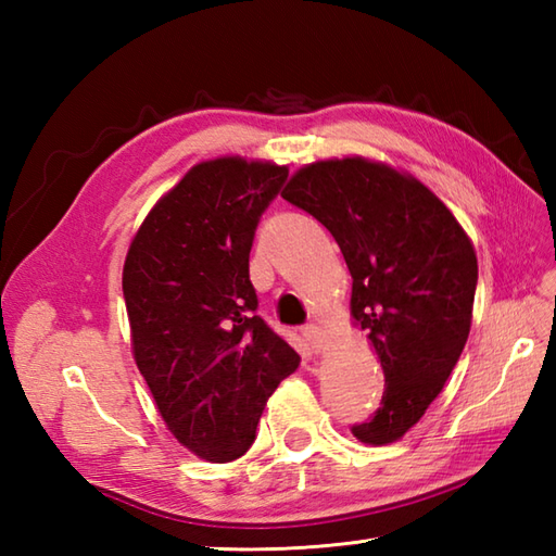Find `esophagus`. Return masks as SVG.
Segmentation results:
<instances>
[{"mask_svg": "<svg viewBox=\"0 0 556 556\" xmlns=\"http://www.w3.org/2000/svg\"><path fill=\"white\" fill-rule=\"evenodd\" d=\"M303 334H305V339H308V344L315 349V351H323L325 349V344H327V337H325V332L317 325H308L303 329Z\"/></svg>", "mask_w": 556, "mask_h": 556, "instance_id": "esophagus-1", "label": "esophagus"}]
</instances>
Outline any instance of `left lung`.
<instances>
[{
	"label": "left lung",
	"mask_w": 556,
	"mask_h": 556,
	"mask_svg": "<svg viewBox=\"0 0 556 556\" xmlns=\"http://www.w3.org/2000/svg\"><path fill=\"white\" fill-rule=\"evenodd\" d=\"M281 198L323 222L344 253L351 317L384 372L382 406L351 432L363 444H392L425 416L466 346L473 241L416 176L368 157L305 164Z\"/></svg>",
	"instance_id": "1"
}]
</instances>
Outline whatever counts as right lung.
Instances as JSON below:
<instances>
[{
    "instance_id": "obj_1",
    "label": "right lung",
    "mask_w": 556,
    "mask_h": 556,
    "mask_svg": "<svg viewBox=\"0 0 556 556\" xmlns=\"http://www.w3.org/2000/svg\"><path fill=\"white\" fill-rule=\"evenodd\" d=\"M285 164L198 162L134 233L124 260L131 349L167 430L210 464L248 452L267 399L301 356L255 315L257 219Z\"/></svg>"
}]
</instances>
